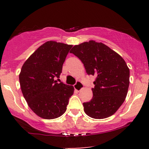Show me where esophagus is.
Segmentation results:
<instances>
[{"mask_svg": "<svg viewBox=\"0 0 149 149\" xmlns=\"http://www.w3.org/2000/svg\"><path fill=\"white\" fill-rule=\"evenodd\" d=\"M83 88V85L82 84V83L79 81L76 82V84L74 85V89L76 90V91H78V92L80 91V90H82V88Z\"/></svg>", "mask_w": 149, "mask_h": 149, "instance_id": "34e87169", "label": "esophagus"}]
</instances>
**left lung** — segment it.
Here are the masks:
<instances>
[{
    "label": "left lung",
    "instance_id": "obj_1",
    "mask_svg": "<svg viewBox=\"0 0 149 149\" xmlns=\"http://www.w3.org/2000/svg\"><path fill=\"white\" fill-rule=\"evenodd\" d=\"M83 62L88 75L96 76L93 97L83 103L84 111L95 119H103L117 111L125 100L130 84V69L117 52L95 40L73 46L70 51Z\"/></svg>",
    "mask_w": 149,
    "mask_h": 149
}]
</instances>
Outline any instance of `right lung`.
Wrapping results in <instances>:
<instances>
[{
	"mask_svg": "<svg viewBox=\"0 0 149 149\" xmlns=\"http://www.w3.org/2000/svg\"><path fill=\"white\" fill-rule=\"evenodd\" d=\"M72 45L47 41L22 66L19 83L29 107L39 117L57 118L64 113L73 95V86L58 83L62 66Z\"/></svg>",
	"mask_w": 149,
	"mask_h": 149,
	"instance_id": "add662e5",
	"label": "right lung"
}]
</instances>
